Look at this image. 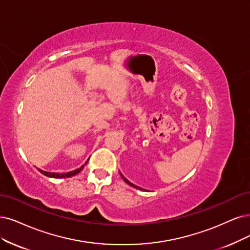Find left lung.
<instances>
[{
	"instance_id": "1",
	"label": "left lung",
	"mask_w": 250,
	"mask_h": 250,
	"mask_svg": "<svg viewBox=\"0 0 250 250\" xmlns=\"http://www.w3.org/2000/svg\"><path fill=\"white\" fill-rule=\"evenodd\" d=\"M120 175H122V174H120ZM122 177H123V179H124V180H125V181L126 183H127V184H130V186H131V187H133V188H138V189H142V188H138V187H136V186H135V184L131 183V182H130V181H128L127 179H125V177L123 176V175H122Z\"/></svg>"
}]
</instances>
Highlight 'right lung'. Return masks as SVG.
<instances>
[{
    "instance_id": "add662e5",
    "label": "right lung",
    "mask_w": 250,
    "mask_h": 250,
    "mask_svg": "<svg viewBox=\"0 0 250 250\" xmlns=\"http://www.w3.org/2000/svg\"><path fill=\"white\" fill-rule=\"evenodd\" d=\"M87 163V162H86ZM86 163L84 165H86ZM84 165H82L80 168L74 170L72 172H68V173H50V172H45V171H42L39 169V171L44 174L45 176H48V177H52V178H66V177H71V176H74V175L78 174L83 168H84Z\"/></svg>"
}]
</instances>
